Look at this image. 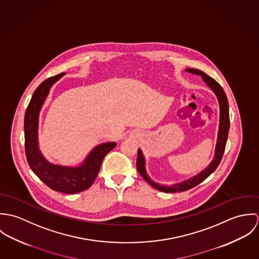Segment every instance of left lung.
Masks as SVG:
<instances>
[{
    "instance_id": "obj_1",
    "label": "left lung",
    "mask_w": 259,
    "mask_h": 259,
    "mask_svg": "<svg viewBox=\"0 0 259 259\" xmlns=\"http://www.w3.org/2000/svg\"><path fill=\"white\" fill-rule=\"evenodd\" d=\"M187 72L191 74H199L201 75L202 79L205 81V83L217 95L219 102H220V107H221V124H220V133H219V140H218V145H217V149H215V156L212 160V162L209 164V166L204 169L202 172L199 175L195 176L192 179H189L185 181L184 183L181 184H176L174 185H160L157 184H154L150 179L148 178L145 168V159L143 156V153L141 149L138 150V158H137V168L138 171L141 174V176L148 182L149 185L153 186L154 188L164 191V192H181V191H185L188 190L197 185H199L201 182H203L205 179H207L220 165L222 161V155L224 153V149L226 146V141L228 137V131H229V111H228V102L227 98L225 96V93L222 88V85L213 79L211 76L204 74L203 72L196 70V69H186Z\"/></svg>"
}]
</instances>
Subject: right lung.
Listing matches in <instances>:
<instances>
[{"label":"right lung","mask_w":259,"mask_h":259,"mask_svg":"<svg viewBox=\"0 0 259 259\" xmlns=\"http://www.w3.org/2000/svg\"><path fill=\"white\" fill-rule=\"evenodd\" d=\"M64 73L44 80L34 93L25 113V150L29 165L37 178L53 190L74 194L88 189L95 182L105 156L115 148V143L98 146L78 167H64L49 163L37 148L38 112L50 92L51 87Z\"/></svg>","instance_id":"add662e5"}]
</instances>
